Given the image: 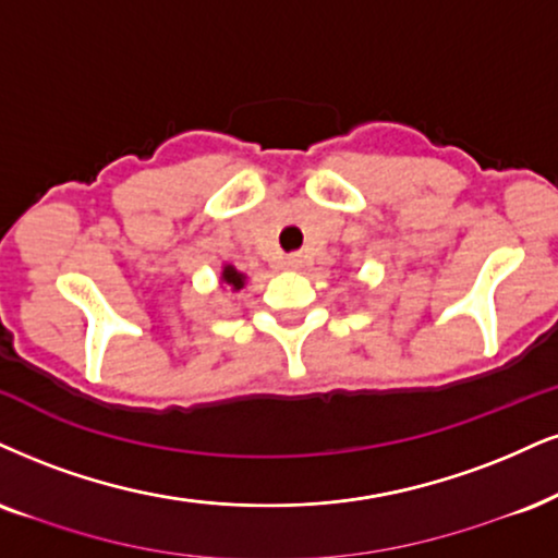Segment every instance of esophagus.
Segmentation results:
<instances>
[{
    "mask_svg": "<svg viewBox=\"0 0 558 558\" xmlns=\"http://www.w3.org/2000/svg\"><path fill=\"white\" fill-rule=\"evenodd\" d=\"M284 266L292 268V271H298V268L305 266V260H302V256H290V258L284 260Z\"/></svg>",
    "mask_w": 558,
    "mask_h": 558,
    "instance_id": "1",
    "label": "esophagus"
}]
</instances>
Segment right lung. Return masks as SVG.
<instances>
[{"instance_id": "1", "label": "right lung", "mask_w": 558, "mask_h": 558, "mask_svg": "<svg viewBox=\"0 0 558 558\" xmlns=\"http://www.w3.org/2000/svg\"><path fill=\"white\" fill-rule=\"evenodd\" d=\"M219 279H222V284H227L230 290H235V292L243 290V287H245V274H240L238 268L230 266V264L222 266V277H219Z\"/></svg>"}]
</instances>
